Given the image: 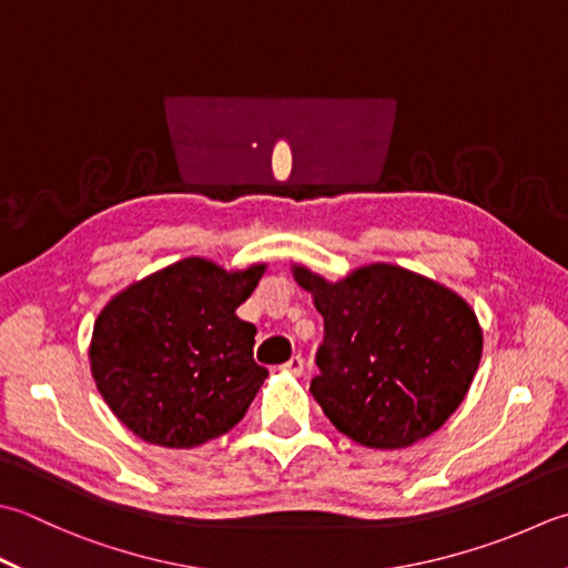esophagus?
<instances>
[{
    "label": "esophagus",
    "mask_w": 568,
    "mask_h": 568,
    "mask_svg": "<svg viewBox=\"0 0 568 568\" xmlns=\"http://www.w3.org/2000/svg\"><path fill=\"white\" fill-rule=\"evenodd\" d=\"M283 369L295 374V376H300V374H303V369H305V359L300 357V354H293V357L283 364Z\"/></svg>",
    "instance_id": "34e87169"
}]
</instances>
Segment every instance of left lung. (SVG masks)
I'll use <instances>...</instances> for the list:
<instances>
[{
  "label": "left lung",
  "mask_w": 568,
  "mask_h": 568,
  "mask_svg": "<svg viewBox=\"0 0 568 568\" xmlns=\"http://www.w3.org/2000/svg\"><path fill=\"white\" fill-rule=\"evenodd\" d=\"M325 317L315 402L366 448H406L463 404L483 357L477 317L448 287L396 265H366L339 283L295 268Z\"/></svg>",
  "instance_id": "1"
}]
</instances>
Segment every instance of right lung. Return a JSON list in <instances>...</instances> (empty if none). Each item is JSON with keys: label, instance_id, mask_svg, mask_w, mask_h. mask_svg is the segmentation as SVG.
I'll return each instance as SVG.
<instances>
[{"label": "right lung", "instance_id": "obj_1", "mask_svg": "<svg viewBox=\"0 0 568 568\" xmlns=\"http://www.w3.org/2000/svg\"><path fill=\"white\" fill-rule=\"evenodd\" d=\"M263 271L226 273L184 258L103 307L91 342L93 379L135 436L194 448L246 416L268 369L255 364V327L236 317V307Z\"/></svg>", "mask_w": 568, "mask_h": 568}]
</instances>
